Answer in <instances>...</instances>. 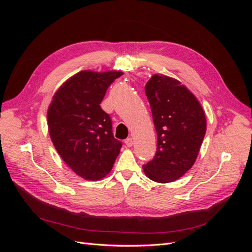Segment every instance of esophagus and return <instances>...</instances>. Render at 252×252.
Listing matches in <instances>:
<instances>
[{
	"label": "esophagus",
	"instance_id": "34e87169",
	"mask_svg": "<svg viewBox=\"0 0 252 252\" xmlns=\"http://www.w3.org/2000/svg\"><path fill=\"white\" fill-rule=\"evenodd\" d=\"M125 144H126L127 147H131L132 145H133V139H131V138L126 139V140H125Z\"/></svg>",
	"mask_w": 252,
	"mask_h": 252
}]
</instances>
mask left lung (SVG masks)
Segmentation results:
<instances>
[{
	"instance_id": "obj_1",
	"label": "left lung",
	"mask_w": 252,
	"mask_h": 252,
	"mask_svg": "<svg viewBox=\"0 0 252 252\" xmlns=\"http://www.w3.org/2000/svg\"><path fill=\"white\" fill-rule=\"evenodd\" d=\"M158 133L155 158L143 169L147 178L169 183L194 164L206 133L200 102L178 80L154 74L145 86Z\"/></svg>"
}]
</instances>
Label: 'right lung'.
Returning a JSON list of instances; mask_svg holds the SVG:
<instances>
[{
	"label": "right lung",
	"mask_w": 252,
	"mask_h": 252,
	"mask_svg": "<svg viewBox=\"0 0 252 252\" xmlns=\"http://www.w3.org/2000/svg\"><path fill=\"white\" fill-rule=\"evenodd\" d=\"M122 74L83 70L57 90L48 107L49 134L58 154L85 180L103 179L120 154L122 143L113 138L111 119L100 104Z\"/></svg>",
	"instance_id": "add662e5"
}]
</instances>
